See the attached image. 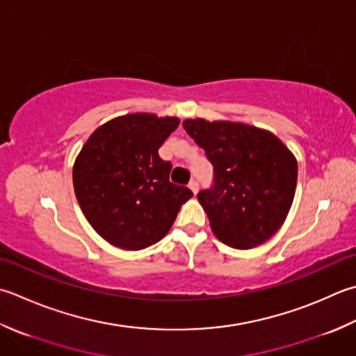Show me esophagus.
I'll list each match as a JSON object with an SVG mask.
<instances>
[{
    "instance_id": "34e87169",
    "label": "esophagus",
    "mask_w": 356,
    "mask_h": 356,
    "mask_svg": "<svg viewBox=\"0 0 356 356\" xmlns=\"http://www.w3.org/2000/svg\"><path fill=\"white\" fill-rule=\"evenodd\" d=\"M188 186H190V188H191V191H193L194 194H196V193L199 191V182H197V180H196V179H193V180H191V182H190V184H188Z\"/></svg>"
}]
</instances>
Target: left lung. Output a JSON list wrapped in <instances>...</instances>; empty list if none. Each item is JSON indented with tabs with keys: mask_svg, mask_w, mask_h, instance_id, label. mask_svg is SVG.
<instances>
[{
	"mask_svg": "<svg viewBox=\"0 0 356 356\" xmlns=\"http://www.w3.org/2000/svg\"><path fill=\"white\" fill-rule=\"evenodd\" d=\"M182 124L213 165V185L197 194L213 233L238 250L268 241L295 197L293 154L271 132L250 124L202 118Z\"/></svg>",
	"mask_w": 356,
	"mask_h": 356,
	"instance_id": "8db88e82",
	"label": "left lung"
}]
</instances>
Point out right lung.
<instances>
[{
  "label": "right lung",
  "mask_w": 356,
  "mask_h": 356,
  "mask_svg": "<svg viewBox=\"0 0 356 356\" xmlns=\"http://www.w3.org/2000/svg\"><path fill=\"white\" fill-rule=\"evenodd\" d=\"M179 118L152 114L117 117L97 129L74 165V190L83 214L104 241L142 250L170 232L193 196L170 180L172 165L159 148Z\"/></svg>",
  "instance_id": "add662e5"
}]
</instances>
